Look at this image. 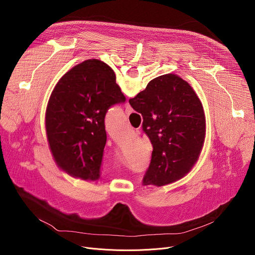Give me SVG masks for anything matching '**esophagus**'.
<instances>
[{"instance_id":"34e87169","label":"esophagus","mask_w":255,"mask_h":255,"mask_svg":"<svg viewBox=\"0 0 255 255\" xmlns=\"http://www.w3.org/2000/svg\"><path fill=\"white\" fill-rule=\"evenodd\" d=\"M125 112H126V114H127V115H129V114H131V113L133 112V109H132V107L130 106V104H129V103H127V104H126Z\"/></svg>"}]
</instances>
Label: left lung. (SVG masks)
<instances>
[{
  "label": "left lung",
  "mask_w": 255,
  "mask_h": 255,
  "mask_svg": "<svg viewBox=\"0 0 255 255\" xmlns=\"http://www.w3.org/2000/svg\"><path fill=\"white\" fill-rule=\"evenodd\" d=\"M125 102L113 69L87 59L55 85L45 112L46 137L56 165L72 177L97 180L107 140L105 116Z\"/></svg>",
  "instance_id": "left-lung-1"
}]
</instances>
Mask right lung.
I'll return each instance as SVG.
<instances>
[{
    "instance_id": "right-lung-1",
    "label": "right lung",
    "mask_w": 255,
    "mask_h": 255,
    "mask_svg": "<svg viewBox=\"0 0 255 255\" xmlns=\"http://www.w3.org/2000/svg\"><path fill=\"white\" fill-rule=\"evenodd\" d=\"M129 103L142 115L153 146L143 186L162 187L185 177L199 160L206 137L204 109L194 89L167 74L149 82Z\"/></svg>"
}]
</instances>
